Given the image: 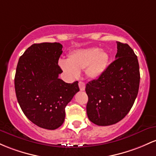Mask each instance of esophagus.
<instances>
[{"mask_svg": "<svg viewBox=\"0 0 156 156\" xmlns=\"http://www.w3.org/2000/svg\"><path fill=\"white\" fill-rule=\"evenodd\" d=\"M78 86H79L80 90H81V91H83V90H85V87H86L85 83L82 81H79V83H78Z\"/></svg>", "mask_w": 156, "mask_h": 156, "instance_id": "esophagus-1", "label": "esophagus"}]
</instances>
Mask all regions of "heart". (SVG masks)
<instances>
[{
	"label": "heart",
	"mask_w": 156,
	"mask_h": 156,
	"mask_svg": "<svg viewBox=\"0 0 156 156\" xmlns=\"http://www.w3.org/2000/svg\"><path fill=\"white\" fill-rule=\"evenodd\" d=\"M109 55L103 49L97 47L75 50L69 54L67 61H61L59 66L63 72L72 79L78 78L80 72L86 69L87 76L96 80L104 74L108 66Z\"/></svg>",
	"instance_id": "obj_1"
}]
</instances>
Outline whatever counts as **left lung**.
Returning <instances> with one entry per match:
<instances>
[{"mask_svg":"<svg viewBox=\"0 0 156 156\" xmlns=\"http://www.w3.org/2000/svg\"><path fill=\"white\" fill-rule=\"evenodd\" d=\"M115 60L97 80L86 85L87 113L98 126L116 124L129 112L138 92L139 64L128 44L117 41Z\"/></svg>","mask_w":156,"mask_h":156,"instance_id":"left-lung-1","label":"left lung"}]
</instances>
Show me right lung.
Listing matches in <instances>:
<instances>
[{
    "instance_id": "right-lung-1",
    "label": "right lung",
    "mask_w": 156,
    "mask_h": 156,
    "mask_svg": "<svg viewBox=\"0 0 156 156\" xmlns=\"http://www.w3.org/2000/svg\"><path fill=\"white\" fill-rule=\"evenodd\" d=\"M63 46L41 43L30 46L18 60L15 89L20 108L30 121L47 129L62 125L65 107L79 91L78 82L67 83L58 78Z\"/></svg>"
}]
</instances>
